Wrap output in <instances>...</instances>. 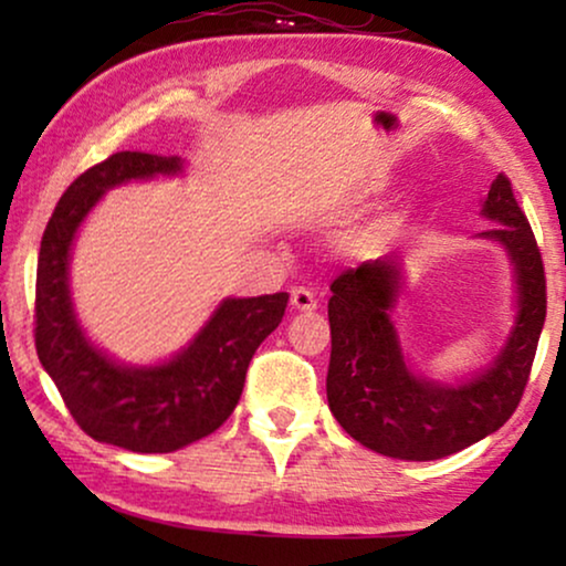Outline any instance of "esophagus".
<instances>
[{
	"instance_id": "obj_1",
	"label": "esophagus",
	"mask_w": 566,
	"mask_h": 566,
	"mask_svg": "<svg viewBox=\"0 0 566 566\" xmlns=\"http://www.w3.org/2000/svg\"><path fill=\"white\" fill-rule=\"evenodd\" d=\"M291 306L296 308V312H314L316 308V296L308 289H293L291 291Z\"/></svg>"
}]
</instances>
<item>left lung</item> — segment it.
I'll use <instances>...</instances> for the list:
<instances>
[{
  "instance_id": "1",
  "label": "left lung",
  "mask_w": 566,
  "mask_h": 566,
  "mask_svg": "<svg viewBox=\"0 0 566 566\" xmlns=\"http://www.w3.org/2000/svg\"><path fill=\"white\" fill-rule=\"evenodd\" d=\"M479 216L494 227L476 234L500 244L513 277V324L500 350L471 376L430 378L401 350L394 312L405 262L368 260L332 283L327 401L347 436L399 461H436L497 432L528 384L546 319L541 252L510 180L497 175Z\"/></svg>"
}]
</instances>
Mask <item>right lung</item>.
<instances>
[{"label":"right lung","mask_w":566,"mask_h":566,"mask_svg":"<svg viewBox=\"0 0 566 566\" xmlns=\"http://www.w3.org/2000/svg\"><path fill=\"white\" fill-rule=\"evenodd\" d=\"M182 175L180 157L113 154L69 185L38 254L35 350L41 366L90 438L134 453H172L219 430L242 397L254 350L289 306V293L227 296L188 345L157 363H123L87 335L69 283L82 223L107 190Z\"/></svg>","instance_id":"1"}]
</instances>
